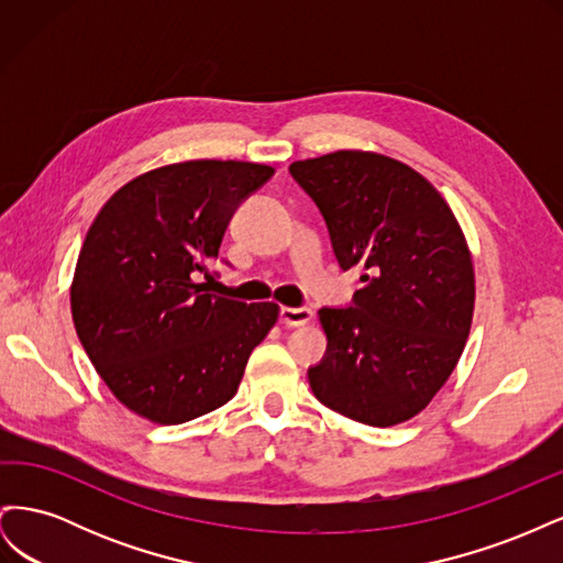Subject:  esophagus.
Listing matches in <instances>:
<instances>
[{
  "instance_id": "obj_1",
  "label": "esophagus",
  "mask_w": 563,
  "mask_h": 563,
  "mask_svg": "<svg viewBox=\"0 0 563 563\" xmlns=\"http://www.w3.org/2000/svg\"><path fill=\"white\" fill-rule=\"evenodd\" d=\"M312 319V310L310 308H282L279 310V321L284 327L294 329V327H302V323H308Z\"/></svg>"
}]
</instances>
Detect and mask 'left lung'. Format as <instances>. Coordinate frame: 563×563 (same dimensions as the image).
<instances>
[{
    "instance_id": "1",
    "label": "left lung",
    "mask_w": 563,
    "mask_h": 563,
    "mask_svg": "<svg viewBox=\"0 0 563 563\" xmlns=\"http://www.w3.org/2000/svg\"><path fill=\"white\" fill-rule=\"evenodd\" d=\"M329 228L338 265L362 272L347 308H321L329 345L314 397L373 428L420 413L463 354L474 310L470 249L449 203L411 166L340 150L288 166Z\"/></svg>"
}]
</instances>
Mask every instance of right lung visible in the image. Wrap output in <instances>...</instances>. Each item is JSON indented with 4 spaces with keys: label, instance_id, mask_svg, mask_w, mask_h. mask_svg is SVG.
I'll use <instances>...</instances> for the list:
<instances>
[{
    "label": "right lung",
    "instance_id": "add662e5",
    "mask_svg": "<svg viewBox=\"0 0 563 563\" xmlns=\"http://www.w3.org/2000/svg\"><path fill=\"white\" fill-rule=\"evenodd\" d=\"M272 176V166L249 162L162 166L96 216L77 258L73 319L98 376L133 413L180 424L236 395L279 308L209 294L195 275Z\"/></svg>",
    "mask_w": 563,
    "mask_h": 563
}]
</instances>
